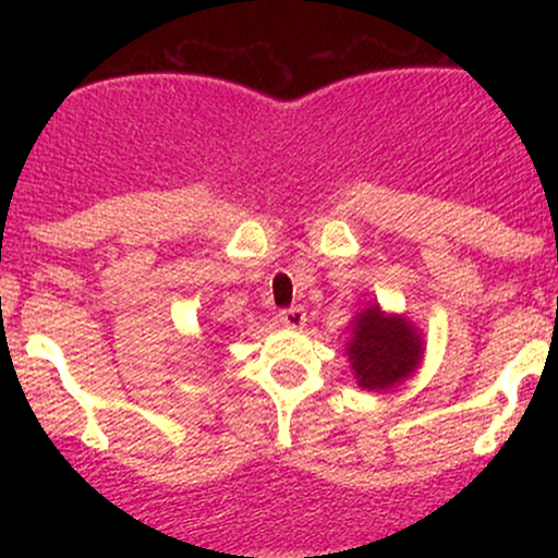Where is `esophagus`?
<instances>
[{"label":"esophagus","instance_id":"1","mask_svg":"<svg viewBox=\"0 0 558 558\" xmlns=\"http://www.w3.org/2000/svg\"><path fill=\"white\" fill-rule=\"evenodd\" d=\"M278 317H280V323H283L286 328H291V330H301V328H304V323H306L304 306H291V310L280 312Z\"/></svg>","mask_w":558,"mask_h":558}]
</instances>
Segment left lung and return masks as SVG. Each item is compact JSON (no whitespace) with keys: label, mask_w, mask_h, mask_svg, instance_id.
Masks as SVG:
<instances>
[{"label":"left lung","mask_w":558,"mask_h":558,"mask_svg":"<svg viewBox=\"0 0 558 558\" xmlns=\"http://www.w3.org/2000/svg\"><path fill=\"white\" fill-rule=\"evenodd\" d=\"M345 354L360 388L388 390L420 367L425 349L420 330L407 317L386 315L373 304L351 323Z\"/></svg>","instance_id":"left-lung-1"}]
</instances>
